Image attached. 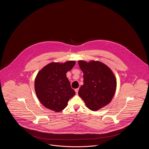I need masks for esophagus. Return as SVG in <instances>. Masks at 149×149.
Returning <instances> with one entry per match:
<instances>
[{
    "instance_id": "esophagus-1",
    "label": "esophagus",
    "mask_w": 149,
    "mask_h": 149,
    "mask_svg": "<svg viewBox=\"0 0 149 149\" xmlns=\"http://www.w3.org/2000/svg\"><path fill=\"white\" fill-rule=\"evenodd\" d=\"M78 91H79V88H77V89H75V92H76L77 94H78Z\"/></svg>"
}]
</instances>
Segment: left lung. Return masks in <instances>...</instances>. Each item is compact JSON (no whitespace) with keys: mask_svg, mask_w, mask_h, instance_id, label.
I'll return each mask as SVG.
<instances>
[{"mask_svg":"<svg viewBox=\"0 0 149 149\" xmlns=\"http://www.w3.org/2000/svg\"><path fill=\"white\" fill-rule=\"evenodd\" d=\"M78 64L84 78L78 94L89 109L98 111L113 98L117 86L116 77L109 67L98 61L80 60Z\"/></svg>","mask_w":149,"mask_h":149,"instance_id":"left-lung-1","label":"left lung"}]
</instances>
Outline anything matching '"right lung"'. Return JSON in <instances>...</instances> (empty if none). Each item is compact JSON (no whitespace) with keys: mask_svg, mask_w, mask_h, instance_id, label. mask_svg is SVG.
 <instances>
[{"mask_svg":"<svg viewBox=\"0 0 149 149\" xmlns=\"http://www.w3.org/2000/svg\"><path fill=\"white\" fill-rule=\"evenodd\" d=\"M75 64V61L51 63L38 72L35 89L37 97L43 106L56 112L63 111L67 106L75 92L71 88L66 73Z\"/></svg>","mask_w":149,"mask_h":149,"instance_id":"add662e5","label":"right lung"}]
</instances>
